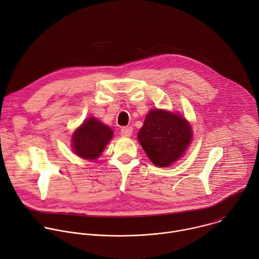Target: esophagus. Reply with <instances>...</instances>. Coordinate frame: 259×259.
I'll return each instance as SVG.
<instances>
[{
  "label": "esophagus",
  "mask_w": 259,
  "mask_h": 259,
  "mask_svg": "<svg viewBox=\"0 0 259 259\" xmlns=\"http://www.w3.org/2000/svg\"><path fill=\"white\" fill-rule=\"evenodd\" d=\"M132 132H133V128L131 126H128V127H123L121 129V135L124 136V137H129L132 135Z\"/></svg>",
  "instance_id": "esophagus-1"
}]
</instances>
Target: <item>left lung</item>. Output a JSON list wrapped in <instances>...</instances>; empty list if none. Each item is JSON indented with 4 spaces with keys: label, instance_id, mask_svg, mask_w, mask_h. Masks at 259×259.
<instances>
[{
    "label": "left lung",
    "instance_id": "left-lung-1",
    "mask_svg": "<svg viewBox=\"0 0 259 259\" xmlns=\"http://www.w3.org/2000/svg\"><path fill=\"white\" fill-rule=\"evenodd\" d=\"M188 122L178 114L151 110L138 133V140L149 159L163 167L180 158L191 141Z\"/></svg>",
    "mask_w": 259,
    "mask_h": 259
}]
</instances>
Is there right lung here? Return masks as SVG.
Listing matches in <instances>:
<instances>
[{
    "label": "right lung",
    "mask_w": 259,
    "mask_h": 259,
    "mask_svg": "<svg viewBox=\"0 0 259 259\" xmlns=\"http://www.w3.org/2000/svg\"><path fill=\"white\" fill-rule=\"evenodd\" d=\"M113 136L112 129L98 119L86 120L73 134V148L80 157L96 159Z\"/></svg>",
    "instance_id": "right-lung-1"
}]
</instances>
